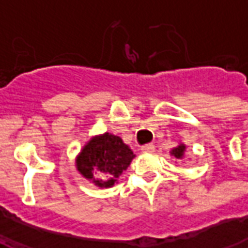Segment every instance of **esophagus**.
Returning <instances> with one entry per match:
<instances>
[{
	"label": "esophagus",
	"mask_w": 248,
	"mask_h": 248,
	"mask_svg": "<svg viewBox=\"0 0 248 248\" xmlns=\"http://www.w3.org/2000/svg\"><path fill=\"white\" fill-rule=\"evenodd\" d=\"M154 149H155V147H154V145H153V143H147V145L142 146V147H140L142 153H153V151H154Z\"/></svg>",
	"instance_id": "1"
}]
</instances>
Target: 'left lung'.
I'll list each match as a JSON object with an SVG mask.
<instances>
[{
  "mask_svg": "<svg viewBox=\"0 0 248 248\" xmlns=\"http://www.w3.org/2000/svg\"><path fill=\"white\" fill-rule=\"evenodd\" d=\"M185 154H186V145L185 143H179L178 146H175L171 151H170V155H172L177 159H183L185 158Z\"/></svg>",
  "mask_w": 248,
  "mask_h": 248,
  "instance_id": "obj_1",
  "label": "left lung"
}]
</instances>
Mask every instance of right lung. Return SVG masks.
<instances>
[{"instance_id":"1","label":"right lung","mask_w":248,"mask_h":248,"mask_svg":"<svg viewBox=\"0 0 248 248\" xmlns=\"http://www.w3.org/2000/svg\"><path fill=\"white\" fill-rule=\"evenodd\" d=\"M135 154L118 135L103 133L87 140L76 158V167L82 177L101 188L118 183Z\"/></svg>"}]
</instances>
